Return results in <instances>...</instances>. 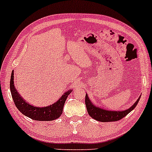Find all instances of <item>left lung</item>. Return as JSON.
<instances>
[{"mask_svg": "<svg viewBox=\"0 0 152 152\" xmlns=\"http://www.w3.org/2000/svg\"><path fill=\"white\" fill-rule=\"evenodd\" d=\"M140 97L141 96L139 97L137 102L134 103L130 108L124 110V111H111V110H106L105 109L100 108L99 106H95L93 103L91 102L87 94H86L85 103H86L87 111H88V114L94 119L102 122L116 121L126 116L129 113H130L137 106L139 99H140Z\"/></svg>", "mask_w": 152, "mask_h": 152, "instance_id": "1", "label": "left lung"}]
</instances>
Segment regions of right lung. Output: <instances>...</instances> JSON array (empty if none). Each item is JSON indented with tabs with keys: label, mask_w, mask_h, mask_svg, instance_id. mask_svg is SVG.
<instances>
[{
	"label": "right lung",
	"mask_w": 152,
	"mask_h": 152,
	"mask_svg": "<svg viewBox=\"0 0 152 152\" xmlns=\"http://www.w3.org/2000/svg\"><path fill=\"white\" fill-rule=\"evenodd\" d=\"M13 74L14 71H13L10 81V92L15 106L23 114L36 121H53L60 117L63 113V109L66 99L72 90L66 91L61 97L53 104L44 107H37L26 102L18 93L14 86Z\"/></svg>",
	"instance_id": "add662e5"
}]
</instances>
